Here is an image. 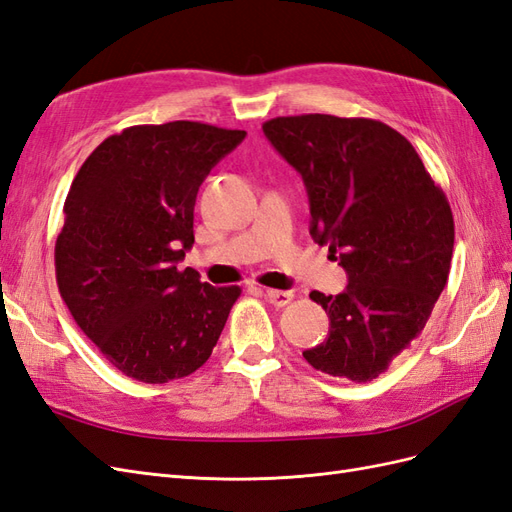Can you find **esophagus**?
I'll return each instance as SVG.
<instances>
[{"instance_id": "34e87169", "label": "esophagus", "mask_w": 512, "mask_h": 512, "mask_svg": "<svg viewBox=\"0 0 512 512\" xmlns=\"http://www.w3.org/2000/svg\"><path fill=\"white\" fill-rule=\"evenodd\" d=\"M265 297L275 307H286L294 299V294H292V290H273V288H267L265 290Z\"/></svg>"}]
</instances>
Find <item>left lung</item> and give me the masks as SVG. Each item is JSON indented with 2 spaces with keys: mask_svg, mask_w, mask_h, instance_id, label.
Wrapping results in <instances>:
<instances>
[{
  "mask_svg": "<svg viewBox=\"0 0 512 512\" xmlns=\"http://www.w3.org/2000/svg\"><path fill=\"white\" fill-rule=\"evenodd\" d=\"M309 196V235L348 273L339 294L309 292L329 335L305 361L369 382L425 329L451 271L455 222L406 136L365 117L294 115L262 123Z\"/></svg>",
  "mask_w": 512,
  "mask_h": 512,
  "instance_id": "1",
  "label": "left lung"
}]
</instances>
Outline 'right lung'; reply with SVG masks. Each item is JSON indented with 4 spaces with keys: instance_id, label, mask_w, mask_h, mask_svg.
Segmentation results:
<instances>
[{
    "instance_id": "obj_1",
    "label": "right lung",
    "mask_w": 512,
    "mask_h": 512,
    "mask_svg": "<svg viewBox=\"0 0 512 512\" xmlns=\"http://www.w3.org/2000/svg\"><path fill=\"white\" fill-rule=\"evenodd\" d=\"M243 138L200 121L132 126L102 141L70 185L55 241L59 294L128 378H185L218 344L241 288H213L179 262L194 243L200 183Z\"/></svg>"
}]
</instances>
